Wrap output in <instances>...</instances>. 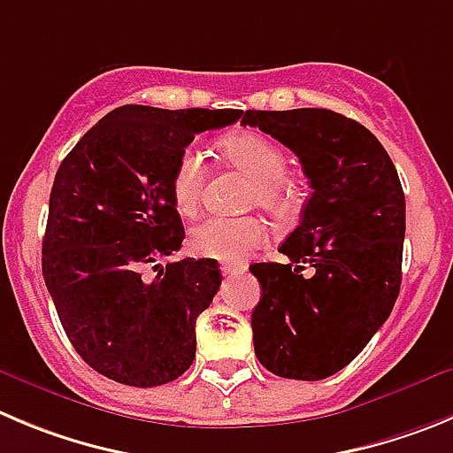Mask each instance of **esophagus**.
<instances>
[{"instance_id": "34e87169", "label": "esophagus", "mask_w": 453, "mask_h": 453, "mask_svg": "<svg viewBox=\"0 0 453 453\" xmlns=\"http://www.w3.org/2000/svg\"><path fill=\"white\" fill-rule=\"evenodd\" d=\"M221 273H223V277H236V274L246 273V265H241V264H223L221 265Z\"/></svg>"}]
</instances>
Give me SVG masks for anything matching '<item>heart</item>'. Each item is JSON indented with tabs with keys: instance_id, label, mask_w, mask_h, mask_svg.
<instances>
[{
	"instance_id": "1",
	"label": "heart",
	"mask_w": 453,
	"mask_h": 453,
	"mask_svg": "<svg viewBox=\"0 0 453 453\" xmlns=\"http://www.w3.org/2000/svg\"><path fill=\"white\" fill-rule=\"evenodd\" d=\"M219 154L226 163L250 176L255 188L250 198L273 214L288 212L293 188L286 176L288 158L284 150L259 131H236L219 141ZM205 185V163L194 147H188L176 160L169 180V194L176 212L189 217L196 212ZM265 230L252 217H210L189 230L188 248L203 259L241 261L264 241Z\"/></svg>"
}]
</instances>
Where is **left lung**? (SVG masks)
I'll use <instances>...</instances> for the list:
<instances>
[{
    "instance_id": "obj_1",
    "label": "left lung",
    "mask_w": 453,
    "mask_h": 453,
    "mask_svg": "<svg viewBox=\"0 0 453 453\" xmlns=\"http://www.w3.org/2000/svg\"><path fill=\"white\" fill-rule=\"evenodd\" d=\"M241 122L293 150L312 189L279 248L288 261L250 265L255 353L274 375L324 380L360 355L398 299L403 185L378 138L331 109H250Z\"/></svg>"
}]
</instances>
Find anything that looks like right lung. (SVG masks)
I'll return each instance as SVG.
<instances>
[{
	"label": "right lung",
	"mask_w": 453,
	"mask_h": 453,
	"mask_svg": "<svg viewBox=\"0 0 453 453\" xmlns=\"http://www.w3.org/2000/svg\"><path fill=\"white\" fill-rule=\"evenodd\" d=\"M239 109L125 104L80 138L49 198L42 273L73 349L91 369L129 387L183 375L196 355V317L221 286L217 259H180L185 239L169 180L196 134L221 129Z\"/></svg>",
	"instance_id": "add662e5"
}]
</instances>
